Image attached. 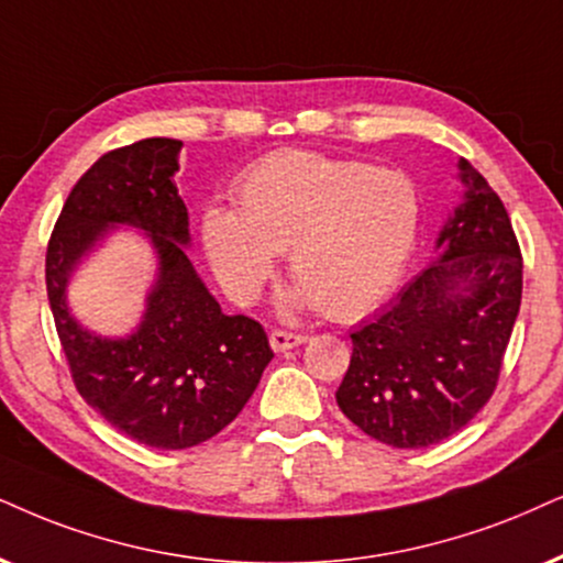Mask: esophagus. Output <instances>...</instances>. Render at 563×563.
<instances>
[{
    "instance_id": "obj_1",
    "label": "esophagus",
    "mask_w": 563,
    "mask_h": 563,
    "mask_svg": "<svg viewBox=\"0 0 563 563\" xmlns=\"http://www.w3.org/2000/svg\"><path fill=\"white\" fill-rule=\"evenodd\" d=\"M301 343H306V338H303V334H298V332L273 330V334H269V347H273L275 353L290 351V347H298Z\"/></svg>"
}]
</instances>
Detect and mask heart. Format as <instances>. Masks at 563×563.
Masks as SVG:
<instances>
[{
  "label": "heart",
  "mask_w": 563,
  "mask_h": 563,
  "mask_svg": "<svg viewBox=\"0 0 563 563\" xmlns=\"http://www.w3.org/2000/svg\"><path fill=\"white\" fill-rule=\"evenodd\" d=\"M421 191L408 174L311 151H275L236 179V208L208 205L202 246L220 288L252 301L288 254L296 286L283 309L317 306L332 319L372 311L418 246Z\"/></svg>",
  "instance_id": "obj_1"
}]
</instances>
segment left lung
<instances>
[{
    "label": "left lung",
    "instance_id": "obj_1",
    "mask_svg": "<svg viewBox=\"0 0 563 563\" xmlns=\"http://www.w3.org/2000/svg\"><path fill=\"white\" fill-rule=\"evenodd\" d=\"M462 202L437 262L351 334L338 405L368 437L421 450L457 433L494 395L522 301V257L504 202L465 158Z\"/></svg>",
    "mask_w": 563,
    "mask_h": 563
}]
</instances>
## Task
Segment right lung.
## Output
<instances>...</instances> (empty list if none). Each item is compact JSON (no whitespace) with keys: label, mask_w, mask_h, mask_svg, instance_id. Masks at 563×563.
<instances>
[{"label":"right lung","mask_w":563,"mask_h":563,"mask_svg":"<svg viewBox=\"0 0 563 563\" xmlns=\"http://www.w3.org/2000/svg\"><path fill=\"white\" fill-rule=\"evenodd\" d=\"M184 142L140 140L106 153L69 191L46 252V290L77 393L113 429L155 450H187L223 431L273 361L267 334L229 317L191 265L187 205L174 174ZM117 228H134L156 254L139 327L122 339L85 328L66 290Z\"/></svg>","instance_id":"right-lung-1"}]
</instances>
